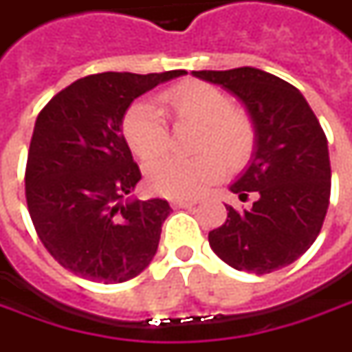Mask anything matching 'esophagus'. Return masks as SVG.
<instances>
[{"label": "esophagus", "mask_w": 352, "mask_h": 352, "mask_svg": "<svg viewBox=\"0 0 352 352\" xmlns=\"http://www.w3.org/2000/svg\"><path fill=\"white\" fill-rule=\"evenodd\" d=\"M197 203V199H172L170 205L174 208H186V207H193Z\"/></svg>", "instance_id": "obj_1"}]
</instances>
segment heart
Returning a JSON list of instances; mask_svg holds the SVG:
<instances>
[{"label":"heart","instance_id":"obj_1","mask_svg":"<svg viewBox=\"0 0 352 352\" xmlns=\"http://www.w3.org/2000/svg\"><path fill=\"white\" fill-rule=\"evenodd\" d=\"M159 101L174 122H195L191 159L161 157L145 166V180L149 190L174 199H188L217 182L228 166L237 168L245 164L254 149V126L247 113L234 109L232 99L207 82H182L162 89ZM122 130L130 149L142 159L159 157L168 144V122L159 107L149 101H135L126 111Z\"/></svg>","mask_w":352,"mask_h":352}]
</instances>
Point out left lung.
<instances>
[{
    "instance_id": "left-lung-1",
    "label": "left lung",
    "mask_w": 352,
    "mask_h": 352,
    "mask_svg": "<svg viewBox=\"0 0 352 352\" xmlns=\"http://www.w3.org/2000/svg\"><path fill=\"white\" fill-rule=\"evenodd\" d=\"M193 76L234 94L251 116L256 151L230 190L249 210L226 207L222 226L208 232L212 251L236 270L270 274L295 263L318 237L331 191L328 140L318 118L289 82L253 67L193 70Z\"/></svg>"
}]
</instances>
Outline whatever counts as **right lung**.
Listing matches in <instances>:
<instances>
[{
	"label": "right lung",
	"mask_w": 352,
	"mask_h": 352,
	"mask_svg": "<svg viewBox=\"0 0 352 352\" xmlns=\"http://www.w3.org/2000/svg\"><path fill=\"white\" fill-rule=\"evenodd\" d=\"M182 74H89L40 111L24 191L36 234L63 268L91 282L120 283L153 261L170 205L122 203L142 178L122 118L135 98Z\"/></svg>",
	"instance_id": "obj_1"
}]
</instances>
